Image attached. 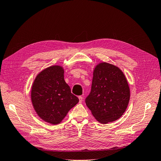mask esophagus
<instances>
[{
  "label": "esophagus",
  "mask_w": 161,
  "mask_h": 161,
  "mask_svg": "<svg viewBox=\"0 0 161 161\" xmlns=\"http://www.w3.org/2000/svg\"><path fill=\"white\" fill-rule=\"evenodd\" d=\"M79 103H82V100H83V97H82V96H79Z\"/></svg>",
  "instance_id": "obj_1"
}]
</instances>
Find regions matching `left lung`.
<instances>
[{
	"instance_id": "1",
	"label": "left lung",
	"mask_w": 161,
	"mask_h": 161,
	"mask_svg": "<svg viewBox=\"0 0 161 161\" xmlns=\"http://www.w3.org/2000/svg\"><path fill=\"white\" fill-rule=\"evenodd\" d=\"M130 97L128 81L118 67L106 62L95 67L85 103L97 121L107 124L119 119L127 108Z\"/></svg>"
}]
</instances>
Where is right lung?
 Listing matches in <instances>:
<instances>
[{
    "mask_svg": "<svg viewBox=\"0 0 161 161\" xmlns=\"http://www.w3.org/2000/svg\"><path fill=\"white\" fill-rule=\"evenodd\" d=\"M64 72L60 66L48 67L39 73L32 86L31 98L34 109L40 118L52 124L60 123L79 101L66 83Z\"/></svg>",
    "mask_w": 161,
    "mask_h": 161,
    "instance_id": "1",
    "label": "right lung"
}]
</instances>
